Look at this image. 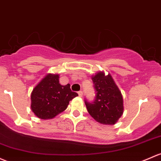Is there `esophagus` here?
I'll return each mask as SVG.
<instances>
[{
  "mask_svg": "<svg viewBox=\"0 0 161 161\" xmlns=\"http://www.w3.org/2000/svg\"><path fill=\"white\" fill-rule=\"evenodd\" d=\"M78 94H79V96H80V97H82V94H83V92H82V91H79V92H78Z\"/></svg>",
  "mask_w": 161,
  "mask_h": 161,
  "instance_id": "obj_1",
  "label": "esophagus"
}]
</instances>
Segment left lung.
Listing matches in <instances>:
<instances>
[{"label":"left lung","instance_id":"obj_1","mask_svg":"<svg viewBox=\"0 0 161 161\" xmlns=\"http://www.w3.org/2000/svg\"><path fill=\"white\" fill-rule=\"evenodd\" d=\"M95 89L92 102L85 99L87 110L93 119L102 124L113 125L123 113V100L120 91L111 75L99 72L92 77Z\"/></svg>","mask_w":161,"mask_h":161}]
</instances>
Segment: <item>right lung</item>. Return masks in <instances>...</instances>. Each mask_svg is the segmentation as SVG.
Returning <instances> with one entry per match:
<instances>
[{"label":"right lung","instance_id":"obj_1","mask_svg":"<svg viewBox=\"0 0 161 161\" xmlns=\"http://www.w3.org/2000/svg\"><path fill=\"white\" fill-rule=\"evenodd\" d=\"M58 79V75L49 74L32 91L31 107L38 118L52 119L65 110L69 101L78 96L71 90L69 84L61 85Z\"/></svg>","mask_w":161,"mask_h":161}]
</instances>
